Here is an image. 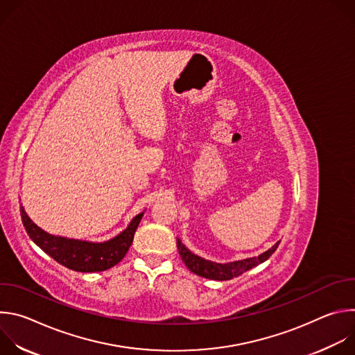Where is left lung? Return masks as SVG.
Segmentation results:
<instances>
[{"label": "left lung", "mask_w": 355, "mask_h": 355, "mask_svg": "<svg viewBox=\"0 0 355 355\" xmlns=\"http://www.w3.org/2000/svg\"><path fill=\"white\" fill-rule=\"evenodd\" d=\"M279 241H277L271 248H268L267 251H264L263 254H260L259 257H250V259H244V260H237V261H230V263H215L211 260H205L196 254H193L192 251H189L180 239H177V247H178V252L184 261V264L187 266V268L189 271H192L193 274L204 277L208 279H216V281H227L232 279L234 277L241 275L243 272L257 267L259 264L267 261L272 252L277 250Z\"/></svg>", "instance_id": "1"}]
</instances>
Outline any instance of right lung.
Here are the masks:
<instances>
[{"mask_svg": "<svg viewBox=\"0 0 355 355\" xmlns=\"http://www.w3.org/2000/svg\"><path fill=\"white\" fill-rule=\"evenodd\" d=\"M143 214L136 215L115 237L96 243L50 234L35 225L21 205L22 223L32 241L59 264L78 272H99L116 266L126 256Z\"/></svg>", "mask_w": 355, "mask_h": 355, "instance_id": "right-lung-1", "label": "right lung"}]
</instances>
